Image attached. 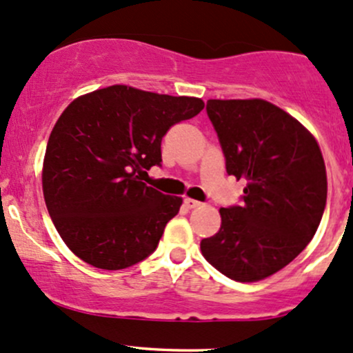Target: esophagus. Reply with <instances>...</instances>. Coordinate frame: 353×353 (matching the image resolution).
I'll return each instance as SVG.
<instances>
[{"label": "esophagus", "mask_w": 353, "mask_h": 353, "mask_svg": "<svg viewBox=\"0 0 353 353\" xmlns=\"http://www.w3.org/2000/svg\"><path fill=\"white\" fill-rule=\"evenodd\" d=\"M184 206L188 209H196V208L201 206V203H199V201H196V199H191V197H185Z\"/></svg>", "instance_id": "1"}]
</instances>
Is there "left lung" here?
Wrapping results in <instances>:
<instances>
[{"label": "left lung", "instance_id": "8db88e82", "mask_svg": "<svg viewBox=\"0 0 353 353\" xmlns=\"http://www.w3.org/2000/svg\"><path fill=\"white\" fill-rule=\"evenodd\" d=\"M226 170L245 179L243 206L221 208V228L201 253L224 276L265 280L315 236L327 203V169L316 139L263 99L208 100Z\"/></svg>", "mask_w": 353, "mask_h": 353}]
</instances>
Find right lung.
Segmentation results:
<instances>
[{
	"label": "right lung",
	"instance_id": "right-lung-1",
	"mask_svg": "<svg viewBox=\"0 0 353 353\" xmlns=\"http://www.w3.org/2000/svg\"><path fill=\"white\" fill-rule=\"evenodd\" d=\"M204 108L172 97L112 85L77 97L57 120L41 185L58 234L73 254L100 270H123L149 256L183 197L142 183L161 165L162 137Z\"/></svg>",
	"mask_w": 353,
	"mask_h": 353
}]
</instances>
